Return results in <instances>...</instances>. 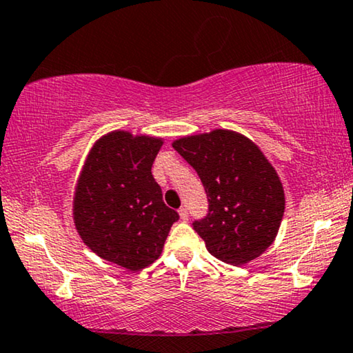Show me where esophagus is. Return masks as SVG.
<instances>
[{
  "instance_id": "obj_1",
  "label": "esophagus",
  "mask_w": 353,
  "mask_h": 353,
  "mask_svg": "<svg viewBox=\"0 0 353 353\" xmlns=\"http://www.w3.org/2000/svg\"><path fill=\"white\" fill-rule=\"evenodd\" d=\"M179 216H181L182 221H188V211H187L185 206L179 208Z\"/></svg>"
}]
</instances>
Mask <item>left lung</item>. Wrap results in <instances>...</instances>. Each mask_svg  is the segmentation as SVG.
Segmentation results:
<instances>
[{"label":"left lung","mask_w":353,"mask_h":353,"mask_svg":"<svg viewBox=\"0 0 353 353\" xmlns=\"http://www.w3.org/2000/svg\"><path fill=\"white\" fill-rule=\"evenodd\" d=\"M172 147L206 190L210 211L193 222L206 250L232 265L259 257L275 241L285 212L281 181L261 148L230 129L181 137Z\"/></svg>","instance_id":"left-lung-1"}]
</instances>
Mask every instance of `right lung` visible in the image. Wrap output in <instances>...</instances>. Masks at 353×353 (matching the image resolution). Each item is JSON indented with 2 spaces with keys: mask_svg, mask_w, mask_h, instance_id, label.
Wrapping results in <instances>:
<instances>
[{
  "mask_svg": "<svg viewBox=\"0 0 353 353\" xmlns=\"http://www.w3.org/2000/svg\"><path fill=\"white\" fill-rule=\"evenodd\" d=\"M161 137L112 131L96 141L75 187L73 222L99 257L131 272L160 257L179 214L163 201L152 165Z\"/></svg>",
  "mask_w": 353,
  "mask_h": 353,
  "instance_id": "right-lung-1",
  "label": "right lung"
}]
</instances>
